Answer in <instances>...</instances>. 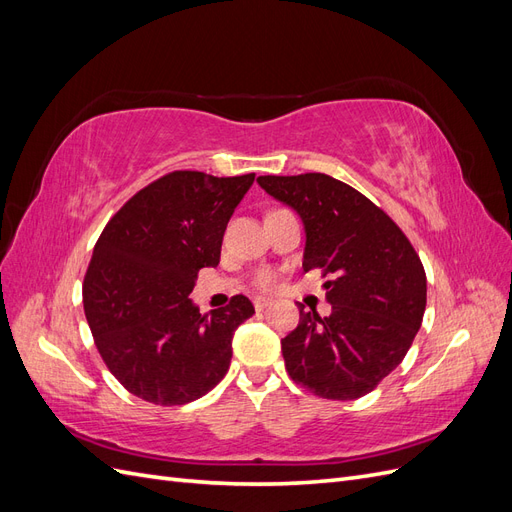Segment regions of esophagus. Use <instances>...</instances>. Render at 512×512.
I'll list each match as a JSON object with an SVG mask.
<instances>
[{
  "label": "esophagus",
  "instance_id": "1",
  "mask_svg": "<svg viewBox=\"0 0 512 512\" xmlns=\"http://www.w3.org/2000/svg\"><path fill=\"white\" fill-rule=\"evenodd\" d=\"M273 303V299H269V297H256L254 299V307L256 309H265L267 305H271Z\"/></svg>",
  "mask_w": 512,
  "mask_h": 512
}]
</instances>
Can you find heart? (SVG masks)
Masks as SVG:
<instances>
[{
  "instance_id": "1",
  "label": "heart",
  "mask_w": 512,
  "mask_h": 512,
  "mask_svg": "<svg viewBox=\"0 0 512 512\" xmlns=\"http://www.w3.org/2000/svg\"><path fill=\"white\" fill-rule=\"evenodd\" d=\"M258 286L260 288H273L275 286V273H271V271L260 273L258 275Z\"/></svg>"
}]
</instances>
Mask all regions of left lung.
Masks as SVG:
<instances>
[{"instance_id":"obj_1","label":"left lung","mask_w":512,"mask_h":512,"mask_svg":"<svg viewBox=\"0 0 512 512\" xmlns=\"http://www.w3.org/2000/svg\"><path fill=\"white\" fill-rule=\"evenodd\" d=\"M305 228L303 271L322 269L331 314L299 303L282 339L290 378L322 399H359L404 361L427 305L423 262L401 228L367 196L322 173L258 177Z\"/></svg>"}]
</instances>
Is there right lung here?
Instances as JSON below:
<instances>
[{
  "label": "right lung",
  "instance_id": "obj_1",
  "mask_svg": "<svg viewBox=\"0 0 512 512\" xmlns=\"http://www.w3.org/2000/svg\"><path fill=\"white\" fill-rule=\"evenodd\" d=\"M254 177L168 173L134 194L94 247L83 282L89 329L111 374L149 404H190L226 376L232 335L254 305L237 294L200 314L190 292L200 269L218 267Z\"/></svg>",
  "mask_w": 512,
  "mask_h": 512
}]
</instances>
